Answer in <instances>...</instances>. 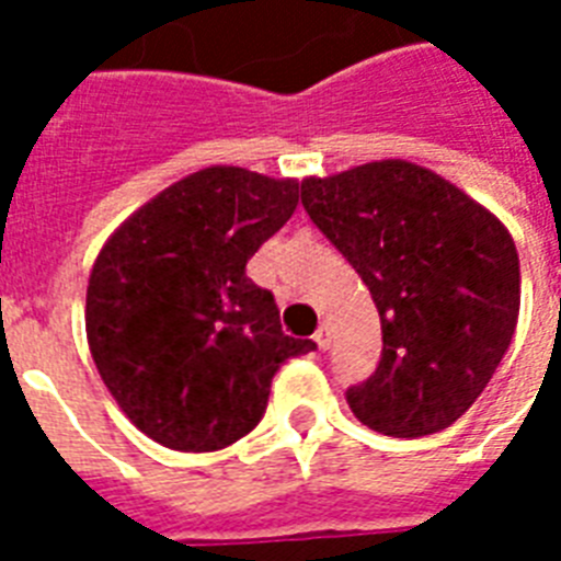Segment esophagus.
<instances>
[{
    "instance_id": "esophagus-1",
    "label": "esophagus",
    "mask_w": 561,
    "mask_h": 561,
    "mask_svg": "<svg viewBox=\"0 0 561 561\" xmlns=\"http://www.w3.org/2000/svg\"><path fill=\"white\" fill-rule=\"evenodd\" d=\"M314 341L320 350H329V343H332V332H329V325H320V329H317Z\"/></svg>"
}]
</instances>
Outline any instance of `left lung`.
<instances>
[{"instance_id":"obj_1","label":"left lung","mask_w":561,"mask_h":561,"mask_svg":"<svg viewBox=\"0 0 561 561\" xmlns=\"http://www.w3.org/2000/svg\"><path fill=\"white\" fill-rule=\"evenodd\" d=\"M302 206L358 271L381 317V360L346 390L387 436L454 425L486 390L522 306L513 236L469 194L404 160L302 180Z\"/></svg>"}]
</instances>
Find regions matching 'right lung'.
Here are the masks:
<instances>
[{"label": "right lung", "instance_id": "obj_1", "mask_svg": "<svg viewBox=\"0 0 561 561\" xmlns=\"http://www.w3.org/2000/svg\"><path fill=\"white\" fill-rule=\"evenodd\" d=\"M297 203V180L211 165L145 203L101 247L87 341L101 381L153 443L227 448L259 425L276 369L317 350L282 332L273 294L247 276Z\"/></svg>", "mask_w": 561, "mask_h": 561}]
</instances>
